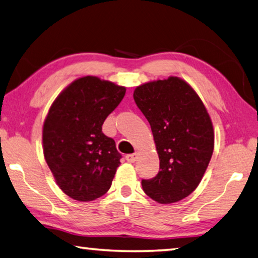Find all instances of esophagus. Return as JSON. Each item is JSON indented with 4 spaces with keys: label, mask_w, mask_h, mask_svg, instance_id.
Here are the masks:
<instances>
[{
    "label": "esophagus",
    "mask_w": 258,
    "mask_h": 258,
    "mask_svg": "<svg viewBox=\"0 0 258 258\" xmlns=\"http://www.w3.org/2000/svg\"><path fill=\"white\" fill-rule=\"evenodd\" d=\"M138 157H139L138 152H134V154H131V155L126 156V160H127L128 163H134V161H137Z\"/></svg>",
    "instance_id": "esophagus-1"
}]
</instances>
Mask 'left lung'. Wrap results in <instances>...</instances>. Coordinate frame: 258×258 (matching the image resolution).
<instances>
[{
	"label": "left lung",
	"instance_id": "left-lung-1",
	"mask_svg": "<svg viewBox=\"0 0 258 258\" xmlns=\"http://www.w3.org/2000/svg\"><path fill=\"white\" fill-rule=\"evenodd\" d=\"M134 101L149 121L159 157V172L142 180L143 191L159 204L191 195L214 150V128L206 107L189 83L176 76L139 85Z\"/></svg>",
	"mask_w": 258,
	"mask_h": 258
}]
</instances>
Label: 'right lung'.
I'll return each mask as SVG.
<instances>
[{"instance_id":"1","label":"right lung","mask_w":258,"mask_h":258,"mask_svg":"<svg viewBox=\"0 0 258 258\" xmlns=\"http://www.w3.org/2000/svg\"><path fill=\"white\" fill-rule=\"evenodd\" d=\"M125 92V86L84 76L51 104L43 124V154L56 184L71 198L92 202L110 189L120 155L102 125Z\"/></svg>"}]
</instances>
